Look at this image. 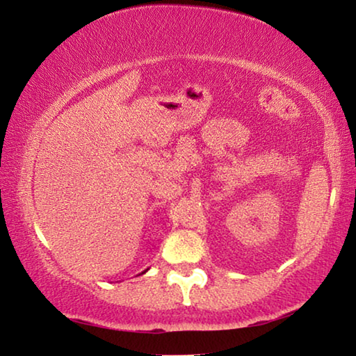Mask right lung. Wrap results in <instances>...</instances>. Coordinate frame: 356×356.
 <instances>
[{
  "mask_svg": "<svg viewBox=\"0 0 356 356\" xmlns=\"http://www.w3.org/2000/svg\"><path fill=\"white\" fill-rule=\"evenodd\" d=\"M144 273H146V272H144Z\"/></svg>",
  "mask_w": 356,
  "mask_h": 356,
  "instance_id": "obj_1",
  "label": "right lung"
}]
</instances>
